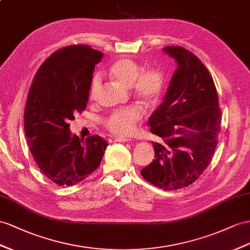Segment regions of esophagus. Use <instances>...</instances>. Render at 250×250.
Listing matches in <instances>:
<instances>
[{
  "instance_id": "obj_1",
  "label": "esophagus",
  "mask_w": 250,
  "mask_h": 250,
  "mask_svg": "<svg viewBox=\"0 0 250 250\" xmlns=\"http://www.w3.org/2000/svg\"><path fill=\"white\" fill-rule=\"evenodd\" d=\"M130 138H125V137H117L114 139V142L116 143H126V142H130Z\"/></svg>"
}]
</instances>
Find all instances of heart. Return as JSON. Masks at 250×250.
I'll return each instance as SVG.
<instances>
[{
  "instance_id": "1",
  "label": "heart",
  "mask_w": 250,
  "mask_h": 250,
  "mask_svg": "<svg viewBox=\"0 0 250 250\" xmlns=\"http://www.w3.org/2000/svg\"><path fill=\"white\" fill-rule=\"evenodd\" d=\"M107 74L115 81L125 86H131L134 95L148 106L156 105L161 100L165 88V78L157 68L144 69L138 62L130 58H120L107 68ZM101 88V77H93L88 97L94 100ZM143 117L142 108L130 105L118 108L104 118L106 129L117 136H126Z\"/></svg>"
}]
</instances>
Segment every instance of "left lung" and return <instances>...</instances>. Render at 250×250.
<instances>
[{"instance_id":"obj_1","label":"left lung","mask_w":250,"mask_h":250,"mask_svg":"<svg viewBox=\"0 0 250 250\" xmlns=\"http://www.w3.org/2000/svg\"><path fill=\"white\" fill-rule=\"evenodd\" d=\"M177 69L165 100L150 118L155 155L140 174L165 190H177L194 183L212 159L221 130V108L212 77L190 50L166 46Z\"/></svg>"}]
</instances>
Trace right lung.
<instances>
[{"instance_id": "right-lung-1", "label": "right lung", "mask_w": 250, "mask_h": 250, "mask_svg": "<svg viewBox=\"0 0 250 250\" xmlns=\"http://www.w3.org/2000/svg\"><path fill=\"white\" fill-rule=\"evenodd\" d=\"M104 54L84 44L56 50L31 82L24 111L29 150L42 173L59 186H72L99 167L107 142L69 132V120L85 110L95 65Z\"/></svg>"}]
</instances>
